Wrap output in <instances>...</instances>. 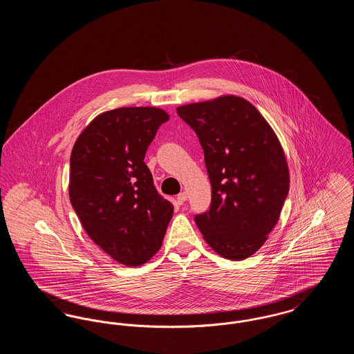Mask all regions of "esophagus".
<instances>
[{
    "label": "esophagus",
    "instance_id": "1",
    "mask_svg": "<svg viewBox=\"0 0 354 354\" xmlns=\"http://www.w3.org/2000/svg\"><path fill=\"white\" fill-rule=\"evenodd\" d=\"M187 201V194L185 192H180L178 196H176V202L179 204H183Z\"/></svg>",
    "mask_w": 354,
    "mask_h": 354
}]
</instances>
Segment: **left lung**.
<instances>
[{
    "label": "left lung",
    "mask_w": 354,
    "mask_h": 354,
    "mask_svg": "<svg viewBox=\"0 0 354 354\" xmlns=\"http://www.w3.org/2000/svg\"><path fill=\"white\" fill-rule=\"evenodd\" d=\"M196 133L212 187L211 207L195 221L207 244L228 260L257 252L277 224L289 191L286 153L251 102L237 95L179 106Z\"/></svg>",
    "instance_id": "left-lung-1"
}]
</instances>
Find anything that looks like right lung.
I'll return each instance as SVG.
<instances>
[{
	"instance_id": "1",
	"label": "right lung",
	"mask_w": 354,
	"mask_h": 354,
	"mask_svg": "<svg viewBox=\"0 0 354 354\" xmlns=\"http://www.w3.org/2000/svg\"><path fill=\"white\" fill-rule=\"evenodd\" d=\"M169 115L158 107H119L93 119L70 155V202L90 239L127 267L162 247L174 205L158 194L145 155Z\"/></svg>"
}]
</instances>
